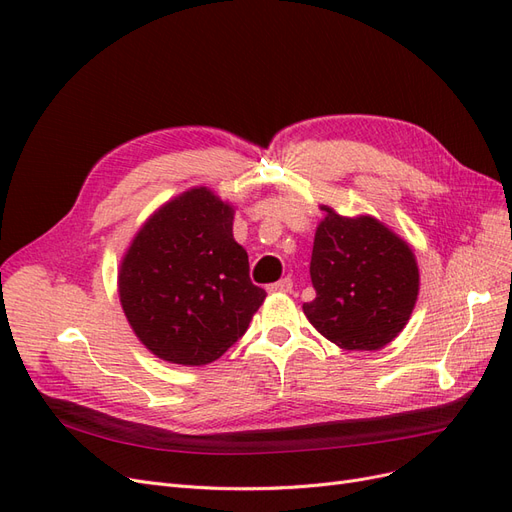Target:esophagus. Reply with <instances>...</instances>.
<instances>
[{
  "mask_svg": "<svg viewBox=\"0 0 512 512\" xmlns=\"http://www.w3.org/2000/svg\"><path fill=\"white\" fill-rule=\"evenodd\" d=\"M267 290L269 292H290L292 290V280H290V277H284V280L271 284Z\"/></svg>",
  "mask_w": 512,
  "mask_h": 512,
  "instance_id": "34e87169",
  "label": "esophagus"
}]
</instances>
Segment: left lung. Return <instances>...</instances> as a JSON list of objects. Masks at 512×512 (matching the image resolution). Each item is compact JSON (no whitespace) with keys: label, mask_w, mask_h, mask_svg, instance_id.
<instances>
[{"label":"left lung","mask_w":512,"mask_h":512,"mask_svg":"<svg viewBox=\"0 0 512 512\" xmlns=\"http://www.w3.org/2000/svg\"><path fill=\"white\" fill-rule=\"evenodd\" d=\"M309 275L316 299L303 303L314 329L344 350H380L404 331L416 305V256L408 241L371 215L322 205Z\"/></svg>","instance_id":"8db88e82"}]
</instances>
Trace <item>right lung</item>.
I'll list each match as a JSON object with an SVG mask.
<instances>
[{
  "instance_id": "1",
  "label": "right lung",
  "mask_w": 512,
  "mask_h": 512,
  "mask_svg": "<svg viewBox=\"0 0 512 512\" xmlns=\"http://www.w3.org/2000/svg\"><path fill=\"white\" fill-rule=\"evenodd\" d=\"M235 207L205 185L164 203L119 265V301L134 335L158 359L213 363L250 327L267 292L250 280L232 237Z\"/></svg>"
}]
</instances>
